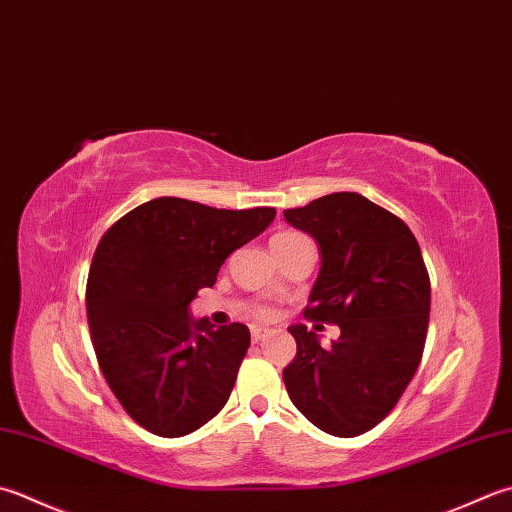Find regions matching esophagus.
Returning <instances> with one entry per match:
<instances>
[{
    "label": "esophagus",
    "instance_id": "34e87169",
    "mask_svg": "<svg viewBox=\"0 0 512 512\" xmlns=\"http://www.w3.org/2000/svg\"><path fill=\"white\" fill-rule=\"evenodd\" d=\"M268 335V330H264V328H253L250 330V337H253V342L255 344H259V342H264V337Z\"/></svg>",
    "mask_w": 512,
    "mask_h": 512
}]
</instances>
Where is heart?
Instances as JSON below:
<instances>
[{"instance_id":"heart-1","label":"heart","mask_w":512,"mask_h":512,"mask_svg":"<svg viewBox=\"0 0 512 512\" xmlns=\"http://www.w3.org/2000/svg\"><path fill=\"white\" fill-rule=\"evenodd\" d=\"M290 235H295V233H282V235H277L275 239H284V237H290ZM253 315L259 317V319H264V317H268V310L266 308H255Z\"/></svg>"}]
</instances>
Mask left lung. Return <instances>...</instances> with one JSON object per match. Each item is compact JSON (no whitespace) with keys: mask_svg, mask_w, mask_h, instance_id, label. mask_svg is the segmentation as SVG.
Here are the masks:
<instances>
[{"mask_svg":"<svg viewBox=\"0 0 512 512\" xmlns=\"http://www.w3.org/2000/svg\"><path fill=\"white\" fill-rule=\"evenodd\" d=\"M288 224L317 239L322 270L306 319L337 324L330 346L297 324V357L284 368L290 402L335 437L375 428L404 395L422 362L430 279L422 250L397 215L357 193L286 208Z\"/></svg>","mask_w":512,"mask_h":512,"instance_id":"8db88e82","label":"left lung"}]
</instances>
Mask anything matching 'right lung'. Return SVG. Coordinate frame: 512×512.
<instances>
[{"instance_id": "add662e5", "label": "right lung", "mask_w": 512, "mask_h": 512, "mask_svg": "<svg viewBox=\"0 0 512 512\" xmlns=\"http://www.w3.org/2000/svg\"><path fill=\"white\" fill-rule=\"evenodd\" d=\"M275 208H210L179 197L137 206L99 239L86 315L99 368L148 433L184 437L222 410L250 346L244 324L193 322L188 304Z\"/></svg>"}]
</instances>
